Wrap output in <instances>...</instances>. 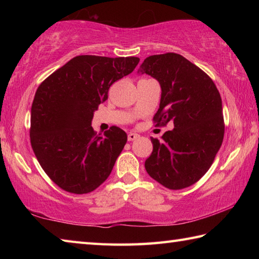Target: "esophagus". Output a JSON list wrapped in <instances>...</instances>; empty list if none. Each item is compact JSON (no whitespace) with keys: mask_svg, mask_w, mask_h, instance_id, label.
Wrapping results in <instances>:
<instances>
[{"mask_svg":"<svg viewBox=\"0 0 259 259\" xmlns=\"http://www.w3.org/2000/svg\"><path fill=\"white\" fill-rule=\"evenodd\" d=\"M137 138H139V135H138V134L130 133V134L128 135V140H129V142H133V140H136Z\"/></svg>","mask_w":259,"mask_h":259,"instance_id":"34e87169","label":"esophagus"}]
</instances>
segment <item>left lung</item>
<instances>
[{
    "instance_id": "left-lung-1",
    "label": "left lung",
    "mask_w": 259,
    "mask_h": 259,
    "mask_svg": "<svg viewBox=\"0 0 259 259\" xmlns=\"http://www.w3.org/2000/svg\"><path fill=\"white\" fill-rule=\"evenodd\" d=\"M138 72L160 83L155 125L174 123L162 140L151 139L153 152L145 161L146 171L169 190L191 186L211 166L224 138L219 91L202 69L174 52L147 57Z\"/></svg>"
}]
</instances>
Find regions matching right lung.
Listing matches in <instances>:
<instances>
[{
	"label": "right lung",
	"instance_id": "obj_1",
	"mask_svg": "<svg viewBox=\"0 0 259 259\" xmlns=\"http://www.w3.org/2000/svg\"><path fill=\"white\" fill-rule=\"evenodd\" d=\"M137 57H74L37 88L30 111V144L56 185L85 194L106 181L126 143V134L111 126L95 133L94 112L108 98L114 82L128 75Z\"/></svg>",
	"mask_w": 259,
	"mask_h": 259
}]
</instances>
